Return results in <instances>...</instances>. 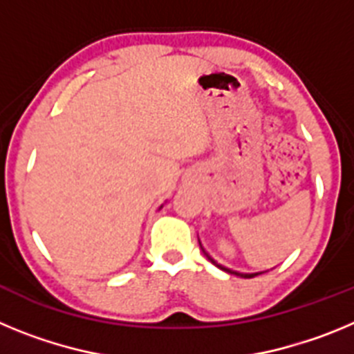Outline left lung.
Returning a JSON list of instances; mask_svg holds the SVG:
<instances>
[{"mask_svg":"<svg viewBox=\"0 0 354 354\" xmlns=\"http://www.w3.org/2000/svg\"><path fill=\"white\" fill-rule=\"evenodd\" d=\"M200 248H202V245H200ZM202 250H204V248H202ZM204 253H205V250H204ZM205 255H207V253H205ZM207 259H209V261L212 262V264H216V262L212 261V259L209 257V255H207ZM216 266H218V268H220V270L227 271V273H230V274H237V277H243V278H253V277H255V274H243V273H236V271H230V270H227V268H223V266H220V264H216ZM257 274H259V273H257Z\"/></svg>","mask_w":354,"mask_h":354,"instance_id":"1","label":"left lung"}]
</instances>
